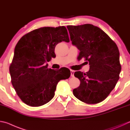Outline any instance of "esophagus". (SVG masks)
<instances>
[{
	"label": "esophagus",
	"mask_w": 130,
	"mask_h": 130,
	"mask_svg": "<svg viewBox=\"0 0 130 130\" xmlns=\"http://www.w3.org/2000/svg\"><path fill=\"white\" fill-rule=\"evenodd\" d=\"M75 71L73 70H70V73H71V77H74V73Z\"/></svg>",
	"instance_id": "obj_1"
}]
</instances>
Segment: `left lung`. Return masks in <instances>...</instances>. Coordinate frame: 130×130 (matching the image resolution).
<instances>
[{"mask_svg": "<svg viewBox=\"0 0 130 130\" xmlns=\"http://www.w3.org/2000/svg\"><path fill=\"white\" fill-rule=\"evenodd\" d=\"M72 44L79 50L78 58L89 61L86 73L75 72L80 85L74 95L88 104H96L107 97L119 79L121 65L117 44L98 27L86 24L68 25Z\"/></svg>", "mask_w": 130, "mask_h": 130, "instance_id": "obj_1", "label": "left lung"}]
</instances>
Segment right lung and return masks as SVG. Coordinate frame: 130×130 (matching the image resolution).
Returning a JSON list of instances; mask_svg holds the SVG:
<instances>
[{
  "mask_svg": "<svg viewBox=\"0 0 130 130\" xmlns=\"http://www.w3.org/2000/svg\"><path fill=\"white\" fill-rule=\"evenodd\" d=\"M62 41L69 42L65 27H45L25 34L16 44L9 67L11 83L27 105L38 107L49 102L58 82L69 78L68 68L56 71L45 65L56 57L55 47Z\"/></svg>",
  "mask_w": 130,
  "mask_h": 130,
  "instance_id": "obj_1",
  "label": "right lung"
}]
</instances>
